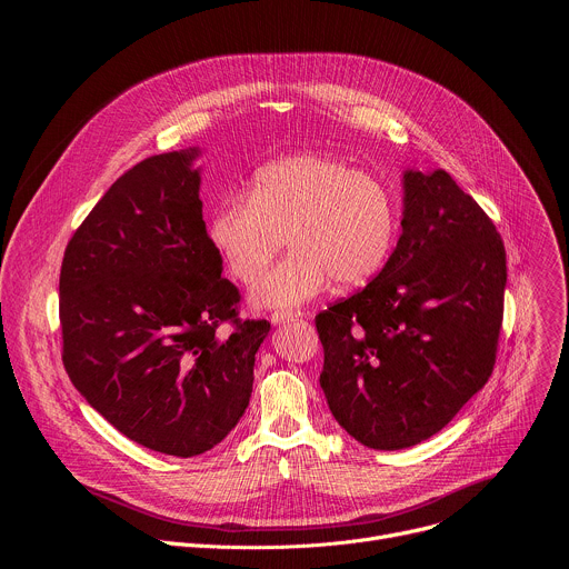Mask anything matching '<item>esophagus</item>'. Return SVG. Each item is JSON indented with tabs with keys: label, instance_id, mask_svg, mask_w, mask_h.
<instances>
[{
	"label": "esophagus",
	"instance_id": "esophagus-1",
	"mask_svg": "<svg viewBox=\"0 0 569 569\" xmlns=\"http://www.w3.org/2000/svg\"><path fill=\"white\" fill-rule=\"evenodd\" d=\"M301 315H303L301 310H274V312L270 315V319H272V323H283V321L297 319V317H301Z\"/></svg>",
	"mask_w": 569,
	"mask_h": 569
}]
</instances>
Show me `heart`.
Masks as SVG:
<instances>
[{
    "mask_svg": "<svg viewBox=\"0 0 569 569\" xmlns=\"http://www.w3.org/2000/svg\"><path fill=\"white\" fill-rule=\"evenodd\" d=\"M398 220L389 191L329 154H299L263 167L248 198L224 200L209 220V238L252 301L292 310L327 290L373 279L393 248ZM288 237L293 252L262 270ZM262 273L264 277L259 278Z\"/></svg>",
    "mask_w": 569,
    "mask_h": 569,
    "instance_id": "1",
    "label": "heart"
}]
</instances>
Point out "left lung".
Listing matches in <instances>:
<instances>
[{"label": "left lung", "instance_id": "left-lung-1", "mask_svg": "<svg viewBox=\"0 0 569 569\" xmlns=\"http://www.w3.org/2000/svg\"><path fill=\"white\" fill-rule=\"evenodd\" d=\"M402 233L378 277L315 317L319 385L362 446L400 450L441 428L489 382L505 315L507 252L446 171L402 176Z\"/></svg>", "mask_w": 569, "mask_h": 569}]
</instances>
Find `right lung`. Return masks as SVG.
Wrapping results in <instances>:
<instances>
[{
  "label": "right lung",
  "mask_w": 569,
  "mask_h": 569,
  "mask_svg": "<svg viewBox=\"0 0 569 569\" xmlns=\"http://www.w3.org/2000/svg\"><path fill=\"white\" fill-rule=\"evenodd\" d=\"M196 154H152L126 171L60 268L69 380L130 441L173 457L202 455L236 428L270 333V321L238 317L240 292L220 277Z\"/></svg>",
  "instance_id": "add662e5"
}]
</instances>
